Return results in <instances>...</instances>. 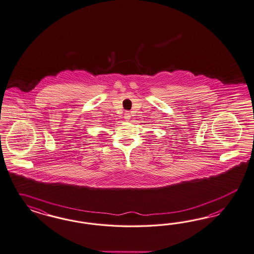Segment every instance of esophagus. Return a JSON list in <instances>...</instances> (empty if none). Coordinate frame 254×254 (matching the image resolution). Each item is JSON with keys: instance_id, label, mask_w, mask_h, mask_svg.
I'll use <instances>...</instances> for the list:
<instances>
[{"instance_id": "obj_1", "label": "esophagus", "mask_w": 254, "mask_h": 254, "mask_svg": "<svg viewBox=\"0 0 254 254\" xmlns=\"http://www.w3.org/2000/svg\"><path fill=\"white\" fill-rule=\"evenodd\" d=\"M130 118H131L130 113H129V112H126V113H125V119H126V120H127V121H128V120H130Z\"/></svg>"}]
</instances>
